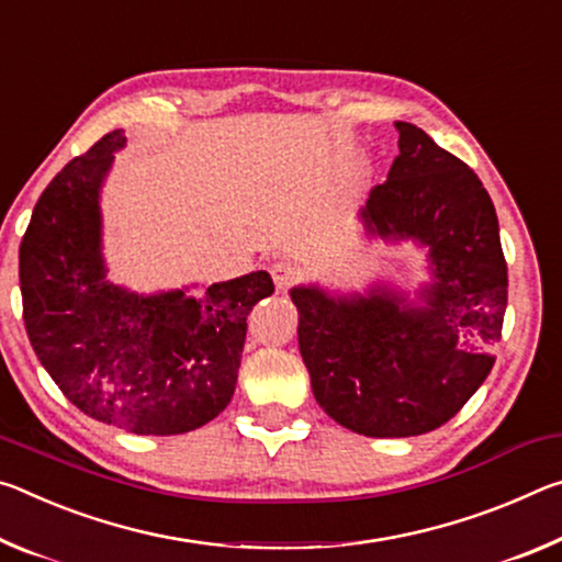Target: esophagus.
Masks as SVG:
<instances>
[{
  "mask_svg": "<svg viewBox=\"0 0 562 562\" xmlns=\"http://www.w3.org/2000/svg\"><path fill=\"white\" fill-rule=\"evenodd\" d=\"M271 276H273V283L279 291H286L289 286L299 281L301 269L293 261H276L271 263Z\"/></svg>",
  "mask_w": 562,
  "mask_h": 562,
  "instance_id": "esophagus-1",
  "label": "esophagus"
}]
</instances>
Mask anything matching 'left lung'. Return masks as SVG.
Masks as SVG:
<instances>
[{
    "mask_svg": "<svg viewBox=\"0 0 562 562\" xmlns=\"http://www.w3.org/2000/svg\"><path fill=\"white\" fill-rule=\"evenodd\" d=\"M401 154L361 221L385 241L413 238L434 283L423 306L391 289L330 299L299 286V348L311 389L353 434L408 438L443 426L488 379L508 306L498 216L471 167L423 128L395 122Z\"/></svg>",
    "mask_w": 562,
    "mask_h": 562,
    "instance_id": "left-lung-1",
    "label": "left lung"
}]
</instances>
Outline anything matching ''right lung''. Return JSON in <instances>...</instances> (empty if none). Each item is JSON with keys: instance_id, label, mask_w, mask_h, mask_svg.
Instances as JSON below:
<instances>
[{"instance_id": "add662e5", "label": "right lung", "mask_w": 562, "mask_h": 562, "mask_svg": "<svg viewBox=\"0 0 562 562\" xmlns=\"http://www.w3.org/2000/svg\"><path fill=\"white\" fill-rule=\"evenodd\" d=\"M122 128L71 159L42 191L20 246L24 326L67 398L136 436H177L232 401L246 316L273 293L266 271L204 293L139 296L106 281L99 189Z\"/></svg>"}]
</instances>
